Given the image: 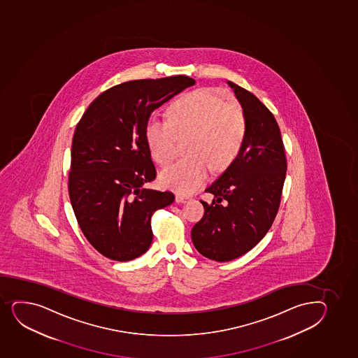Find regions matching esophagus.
<instances>
[{
	"mask_svg": "<svg viewBox=\"0 0 358 358\" xmlns=\"http://www.w3.org/2000/svg\"><path fill=\"white\" fill-rule=\"evenodd\" d=\"M189 200H190V197L187 196V195H182V194H177L176 195L177 203H185Z\"/></svg>",
	"mask_w": 358,
	"mask_h": 358,
	"instance_id": "1",
	"label": "esophagus"
}]
</instances>
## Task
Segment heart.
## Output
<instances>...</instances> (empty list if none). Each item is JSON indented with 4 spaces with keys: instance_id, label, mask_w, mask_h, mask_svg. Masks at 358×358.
Instances as JSON below:
<instances>
[{
    "instance_id": "1",
    "label": "heart",
    "mask_w": 358,
    "mask_h": 358,
    "mask_svg": "<svg viewBox=\"0 0 358 358\" xmlns=\"http://www.w3.org/2000/svg\"><path fill=\"white\" fill-rule=\"evenodd\" d=\"M168 120L151 118L146 139L151 154L161 164L173 161L177 137L189 136V157L166 166L162 185L177 192H192L207 180L209 169H226L238 156L246 136V117L235 101H224L209 90H197L175 101Z\"/></svg>"
}]
</instances>
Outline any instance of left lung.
Masks as SVG:
<instances>
[{
    "label": "left lung",
    "mask_w": 358,
    "mask_h": 358,
    "mask_svg": "<svg viewBox=\"0 0 358 358\" xmlns=\"http://www.w3.org/2000/svg\"><path fill=\"white\" fill-rule=\"evenodd\" d=\"M246 117V136L238 156L206 189L214 195L192 227L194 246L206 258L231 262L250 252L267 234L280 206L287 161L273 113L241 86L228 81Z\"/></svg>",
    "instance_id": "obj_1"
}]
</instances>
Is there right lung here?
<instances>
[{"label": "right lung", "instance_id": "obj_1", "mask_svg": "<svg viewBox=\"0 0 358 358\" xmlns=\"http://www.w3.org/2000/svg\"><path fill=\"white\" fill-rule=\"evenodd\" d=\"M195 84L187 76L127 81L93 100L77 124L69 194L85 238L100 254L130 262L152 243L151 216L175 200L144 188L156 178L146 125L156 108Z\"/></svg>", "mask_w": 358, "mask_h": 358}]
</instances>
